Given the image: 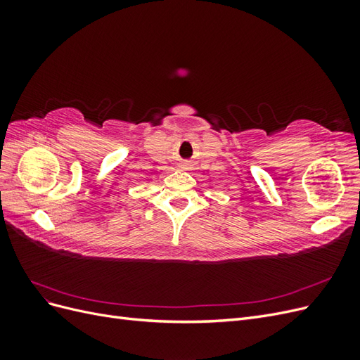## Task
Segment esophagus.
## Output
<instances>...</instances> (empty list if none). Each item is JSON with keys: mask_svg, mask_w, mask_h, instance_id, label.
I'll use <instances>...</instances> for the list:
<instances>
[{"mask_svg": "<svg viewBox=\"0 0 360 360\" xmlns=\"http://www.w3.org/2000/svg\"><path fill=\"white\" fill-rule=\"evenodd\" d=\"M183 168H186V165H183Z\"/></svg>", "mask_w": 360, "mask_h": 360, "instance_id": "obj_1", "label": "esophagus"}]
</instances>
